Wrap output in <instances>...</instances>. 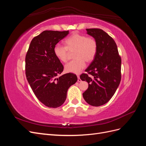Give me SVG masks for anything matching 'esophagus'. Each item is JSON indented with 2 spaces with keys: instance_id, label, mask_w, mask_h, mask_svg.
Masks as SVG:
<instances>
[{
  "instance_id": "obj_1",
  "label": "esophagus",
  "mask_w": 146,
  "mask_h": 146,
  "mask_svg": "<svg viewBox=\"0 0 146 146\" xmlns=\"http://www.w3.org/2000/svg\"><path fill=\"white\" fill-rule=\"evenodd\" d=\"M77 78H78V80H77V81H78V82H80L82 80H81V79L80 78V77H79V76H77Z\"/></svg>"
}]
</instances>
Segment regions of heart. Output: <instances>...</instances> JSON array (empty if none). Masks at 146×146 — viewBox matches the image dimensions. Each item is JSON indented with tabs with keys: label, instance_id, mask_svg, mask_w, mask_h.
<instances>
[{
	"label": "heart",
	"instance_id": "1",
	"mask_svg": "<svg viewBox=\"0 0 146 146\" xmlns=\"http://www.w3.org/2000/svg\"><path fill=\"white\" fill-rule=\"evenodd\" d=\"M65 47L56 44L54 53L56 58L61 62H67L69 53L73 52L75 60L65 65V71L69 73L79 74L85 67L86 63H91L94 60L98 52V43L92 37L74 33L64 41Z\"/></svg>",
	"mask_w": 146,
	"mask_h": 146
}]
</instances>
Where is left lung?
I'll use <instances>...</instances> for the list:
<instances>
[{"instance_id": "left-lung-1", "label": "left lung", "mask_w": 146, "mask_h": 146, "mask_svg": "<svg viewBox=\"0 0 146 146\" xmlns=\"http://www.w3.org/2000/svg\"><path fill=\"white\" fill-rule=\"evenodd\" d=\"M87 34L98 43V52L94 60L85 70L88 74L80 76L88 83L83 93L86 102L94 107L107 103L115 93L121 79V58L114 39L104 30L87 29Z\"/></svg>"}]
</instances>
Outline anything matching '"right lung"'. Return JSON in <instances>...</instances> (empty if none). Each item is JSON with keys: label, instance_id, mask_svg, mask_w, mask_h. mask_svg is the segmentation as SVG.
Masks as SVG:
<instances>
[{"label": "right lung", "instance_id": "1", "mask_svg": "<svg viewBox=\"0 0 146 146\" xmlns=\"http://www.w3.org/2000/svg\"><path fill=\"white\" fill-rule=\"evenodd\" d=\"M69 34V31L45 30L33 38L25 56V74L38 99L46 107L55 108L62 105L69 87L77 81L76 74L63 71L56 58L55 45Z\"/></svg>", "mask_w": 146, "mask_h": 146}]
</instances>
